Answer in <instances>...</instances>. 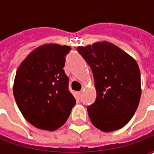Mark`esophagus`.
<instances>
[{
    "label": "esophagus",
    "mask_w": 154,
    "mask_h": 154,
    "mask_svg": "<svg viewBox=\"0 0 154 154\" xmlns=\"http://www.w3.org/2000/svg\"><path fill=\"white\" fill-rule=\"evenodd\" d=\"M81 97H82V91H77V97L78 99H80Z\"/></svg>",
    "instance_id": "esophagus-1"
}]
</instances>
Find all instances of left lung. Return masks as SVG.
Wrapping results in <instances>:
<instances>
[{"mask_svg":"<svg viewBox=\"0 0 154 154\" xmlns=\"http://www.w3.org/2000/svg\"><path fill=\"white\" fill-rule=\"evenodd\" d=\"M77 51L93 72L97 98L87 107L92 125L104 132L122 128L134 115L141 97L136 61L108 42L78 47Z\"/></svg>","mask_w":154,"mask_h":154,"instance_id":"obj_1","label":"left lung"}]
</instances>
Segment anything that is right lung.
Wrapping results in <instances>:
<instances>
[{
  "label": "right lung",
  "mask_w": 154,
  "mask_h": 154,
  "mask_svg": "<svg viewBox=\"0 0 154 154\" xmlns=\"http://www.w3.org/2000/svg\"><path fill=\"white\" fill-rule=\"evenodd\" d=\"M71 47L45 44L22 62L15 75L14 97L25 119L44 130H55L69 117L76 99L64 72Z\"/></svg>",
  "instance_id": "right-lung-1"
}]
</instances>
